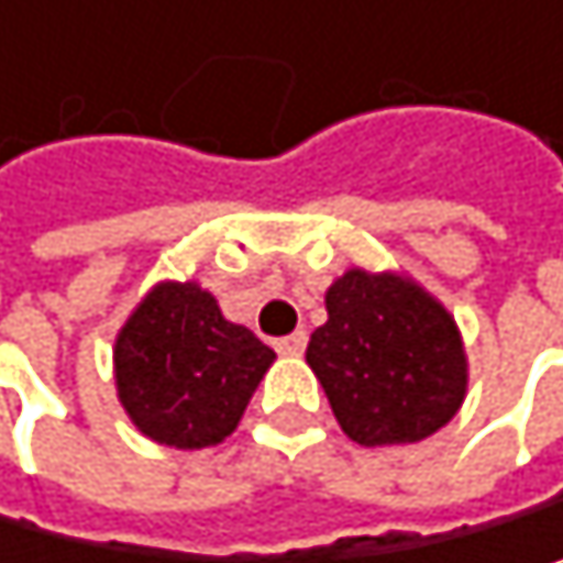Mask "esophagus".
<instances>
[{"label": "esophagus", "mask_w": 563, "mask_h": 563, "mask_svg": "<svg viewBox=\"0 0 563 563\" xmlns=\"http://www.w3.org/2000/svg\"><path fill=\"white\" fill-rule=\"evenodd\" d=\"M303 347H307V334H303V331H294V334H287V338H279V341H276V351H279V354H290V357L303 354Z\"/></svg>", "instance_id": "1"}]
</instances>
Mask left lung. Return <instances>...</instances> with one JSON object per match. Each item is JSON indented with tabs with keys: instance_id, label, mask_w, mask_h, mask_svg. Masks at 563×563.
Returning a JSON list of instances; mask_svg holds the SVG:
<instances>
[{
	"instance_id": "obj_1",
	"label": "left lung",
	"mask_w": 563,
	"mask_h": 563,
	"mask_svg": "<svg viewBox=\"0 0 563 563\" xmlns=\"http://www.w3.org/2000/svg\"><path fill=\"white\" fill-rule=\"evenodd\" d=\"M310 334L307 364L357 445H405L439 432L466 398L456 320L398 273L347 269Z\"/></svg>"
}]
</instances>
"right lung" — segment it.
<instances>
[{
  "mask_svg": "<svg viewBox=\"0 0 563 563\" xmlns=\"http://www.w3.org/2000/svg\"><path fill=\"white\" fill-rule=\"evenodd\" d=\"M273 357L199 284H158L118 334V398L147 439L206 449L240 426Z\"/></svg>",
  "mask_w": 563,
  "mask_h": 563,
  "instance_id": "add662e5",
  "label": "right lung"
}]
</instances>
